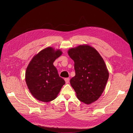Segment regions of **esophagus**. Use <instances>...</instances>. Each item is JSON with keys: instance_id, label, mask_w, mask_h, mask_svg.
Instances as JSON below:
<instances>
[{"instance_id": "34e87169", "label": "esophagus", "mask_w": 133, "mask_h": 133, "mask_svg": "<svg viewBox=\"0 0 133 133\" xmlns=\"http://www.w3.org/2000/svg\"><path fill=\"white\" fill-rule=\"evenodd\" d=\"M65 80L66 83H69V78H65Z\"/></svg>"}]
</instances>
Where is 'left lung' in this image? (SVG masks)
Masks as SVG:
<instances>
[{
  "mask_svg": "<svg viewBox=\"0 0 133 133\" xmlns=\"http://www.w3.org/2000/svg\"><path fill=\"white\" fill-rule=\"evenodd\" d=\"M68 53L74 61L75 75L70 83L78 99L88 104L95 101L102 94L109 78L103 59L88 45L71 48Z\"/></svg>",
  "mask_w": 133,
  "mask_h": 133,
  "instance_id": "1",
  "label": "left lung"
}]
</instances>
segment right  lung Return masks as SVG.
Instances as JSON below:
<instances>
[{
  "mask_svg": "<svg viewBox=\"0 0 133 133\" xmlns=\"http://www.w3.org/2000/svg\"><path fill=\"white\" fill-rule=\"evenodd\" d=\"M62 54L52 47L41 51L33 58L25 74L26 84L32 95L39 101L50 102L57 97L65 83L53 62Z\"/></svg>",
  "mask_w": 133,
  "mask_h": 133,
  "instance_id": "right-lung-1",
  "label": "right lung"
}]
</instances>
